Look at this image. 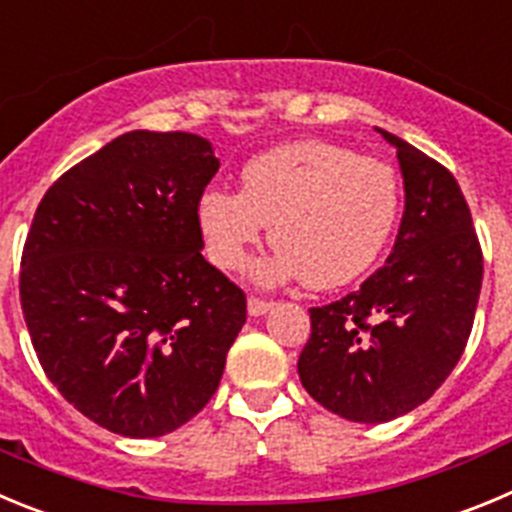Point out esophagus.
Masks as SVG:
<instances>
[{
  "mask_svg": "<svg viewBox=\"0 0 512 512\" xmlns=\"http://www.w3.org/2000/svg\"><path fill=\"white\" fill-rule=\"evenodd\" d=\"M270 308H273V303L262 301V298L252 296L250 301H247V313H250V316H265V313L270 311Z\"/></svg>",
  "mask_w": 512,
  "mask_h": 512,
  "instance_id": "34e87169",
  "label": "esophagus"
}]
</instances>
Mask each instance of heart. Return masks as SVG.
<instances>
[{"label":"heart","instance_id":"b5f03b06","mask_svg":"<svg viewBox=\"0 0 512 512\" xmlns=\"http://www.w3.org/2000/svg\"><path fill=\"white\" fill-rule=\"evenodd\" d=\"M400 183L388 163L326 140H296L247 160L239 193L209 188L196 224L211 262L239 270L267 224L273 255L257 262L260 285L306 280L331 290L354 283L388 247Z\"/></svg>","mask_w":512,"mask_h":512}]
</instances>
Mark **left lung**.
Listing matches in <instances>:
<instances>
[{
  "instance_id": "left-lung-1",
  "label": "left lung",
  "mask_w": 512,
  "mask_h": 512,
  "mask_svg": "<svg viewBox=\"0 0 512 512\" xmlns=\"http://www.w3.org/2000/svg\"><path fill=\"white\" fill-rule=\"evenodd\" d=\"M398 153L405 209L385 265L359 290L311 308L298 357L303 388L354 423H385L426 403L467 347L482 288V250L462 188L413 145Z\"/></svg>"
}]
</instances>
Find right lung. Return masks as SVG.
I'll list each match as a JSON object with an SVG mask.
<instances>
[{"instance_id":"add662e5","label":"right lung","mask_w":512,"mask_h":512,"mask_svg":"<svg viewBox=\"0 0 512 512\" xmlns=\"http://www.w3.org/2000/svg\"><path fill=\"white\" fill-rule=\"evenodd\" d=\"M219 170L191 132L114 137L40 201L20 301L58 393L107 431L155 439L211 400L247 321L245 293L204 260L196 204Z\"/></svg>"}]
</instances>
